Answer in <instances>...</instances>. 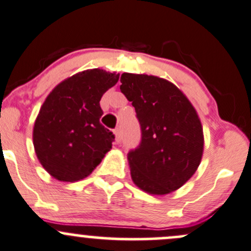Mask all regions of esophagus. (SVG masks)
I'll use <instances>...</instances> for the list:
<instances>
[{"label":"esophagus","mask_w":251,"mask_h":251,"mask_svg":"<svg viewBox=\"0 0 251 251\" xmlns=\"http://www.w3.org/2000/svg\"><path fill=\"white\" fill-rule=\"evenodd\" d=\"M114 134H115V141H117L118 143H120L121 138H123V136H121V130H120V128H119V127L115 128Z\"/></svg>","instance_id":"obj_1"}]
</instances>
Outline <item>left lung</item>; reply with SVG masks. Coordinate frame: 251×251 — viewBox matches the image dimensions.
I'll list each match as a JSON object with an SVG mask.
<instances>
[{"instance_id":"left-lung-1","label":"left lung","mask_w":251,"mask_h":251,"mask_svg":"<svg viewBox=\"0 0 251 251\" xmlns=\"http://www.w3.org/2000/svg\"><path fill=\"white\" fill-rule=\"evenodd\" d=\"M120 81L141 126V142L127 154L133 183L151 195L170 194L184 185L201 162L199 115L185 95L165 79L123 73Z\"/></svg>"}]
</instances>
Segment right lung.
Returning a JSON list of instances; mask_svg holds the SVG:
<instances>
[{"instance_id": "right-lung-1", "label": "right lung", "mask_w": 251, "mask_h": 251, "mask_svg": "<svg viewBox=\"0 0 251 251\" xmlns=\"http://www.w3.org/2000/svg\"><path fill=\"white\" fill-rule=\"evenodd\" d=\"M118 80L119 75L94 68L63 80L47 97L33 127V146L57 180L85 178L112 149L115 136L100 123V101Z\"/></svg>"}]
</instances>
